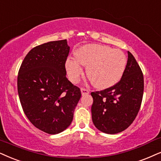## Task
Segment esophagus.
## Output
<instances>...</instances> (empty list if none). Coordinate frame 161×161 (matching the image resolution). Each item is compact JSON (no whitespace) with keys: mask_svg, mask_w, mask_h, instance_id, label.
<instances>
[{"mask_svg":"<svg viewBox=\"0 0 161 161\" xmlns=\"http://www.w3.org/2000/svg\"><path fill=\"white\" fill-rule=\"evenodd\" d=\"M81 92H82V95H86L89 93V90L87 88H85V87H82V88H81Z\"/></svg>","mask_w":161,"mask_h":161,"instance_id":"esophagus-1","label":"esophagus"}]
</instances>
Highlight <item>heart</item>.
<instances>
[{
  "label": "heart",
  "instance_id": "obj_1",
  "mask_svg": "<svg viewBox=\"0 0 161 161\" xmlns=\"http://www.w3.org/2000/svg\"><path fill=\"white\" fill-rule=\"evenodd\" d=\"M76 59L69 58L66 68L69 78L77 82L82 74L79 63L87 67V76L91 82L98 88H106L116 84L123 76L126 59L119 50L99 44H87L76 52Z\"/></svg>",
  "mask_w": 161,
  "mask_h": 161
}]
</instances>
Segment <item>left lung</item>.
<instances>
[{
	"mask_svg": "<svg viewBox=\"0 0 161 161\" xmlns=\"http://www.w3.org/2000/svg\"><path fill=\"white\" fill-rule=\"evenodd\" d=\"M144 90L143 74L133 55L128 61L120 80L103 91L91 94L93 123L99 131L117 134L133 123L141 106Z\"/></svg>",
	"mask_w": 161,
	"mask_h": 161,
	"instance_id": "1",
	"label": "left lung"
}]
</instances>
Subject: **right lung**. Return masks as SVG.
Instances as JSON below:
<instances>
[{
  "label": "right lung",
  "instance_id": "add662e5",
  "mask_svg": "<svg viewBox=\"0 0 161 161\" xmlns=\"http://www.w3.org/2000/svg\"><path fill=\"white\" fill-rule=\"evenodd\" d=\"M69 52L66 39L42 44L26 54L18 70V93L24 112L35 127L50 135L70 125L82 96L65 76Z\"/></svg>",
  "mask_w": 161,
  "mask_h": 161
}]
</instances>
